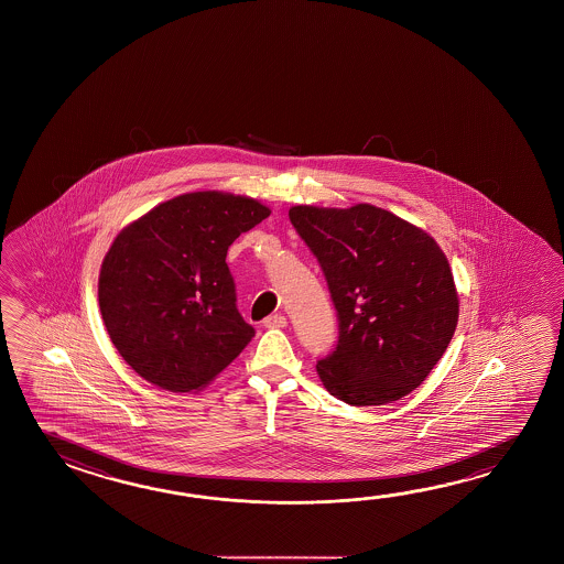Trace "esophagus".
Instances as JSON below:
<instances>
[{
    "mask_svg": "<svg viewBox=\"0 0 564 564\" xmlns=\"http://www.w3.org/2000/svg\"><path fill=\"white\" fill-rule=\"evenodd\" d=\"M286 324V316H282V314H270L268 318H264L265 328H284Z\"/></svg>",
    "mask_w": 564,
    "mask_h": 564,
    "instance_id": "obj_1",
    "label": "esophagus"
}]
</instances>
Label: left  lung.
I'll list each match as a JSON object with an SVG mask.
<instances>
[{"mask_svg": "<svg viewBox=\"0 0 564 564\" xmlns=\"http://www.w3.org/2000/svg\"><path fill=\"white\" fill-rule=\"evenodd\" d=\"M288 216L321 264L338 318L335 350L316 362L326 391L357 408L411 393L456 330V286L440 246L375 205H296Z\"/></svg>", "mask_w": 564, "mask_h": 564, "instance_id": "left-lung-1", "label": "left lung"}]
</instances>
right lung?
I'll use <instances>...</instances> for the list:
<instances>
[{
    "label": "right lung",
    "mask_w": 564,
    "mask_h": 564,
    "mask_svg": "<svg viewBox=\"0 0 564 564\" xmlns=\"http://www.w3.org/2000/svg\"><path fill=\"white\" fill-rule=\"evenodd\" d=\"M268 216L250 197L187 193L117 236L100 268L98 304L120 357L149 383L195 391L252 340L226 256Z\"/></svg>",
    "instance_id": "add662e5"
}]
</instances>
